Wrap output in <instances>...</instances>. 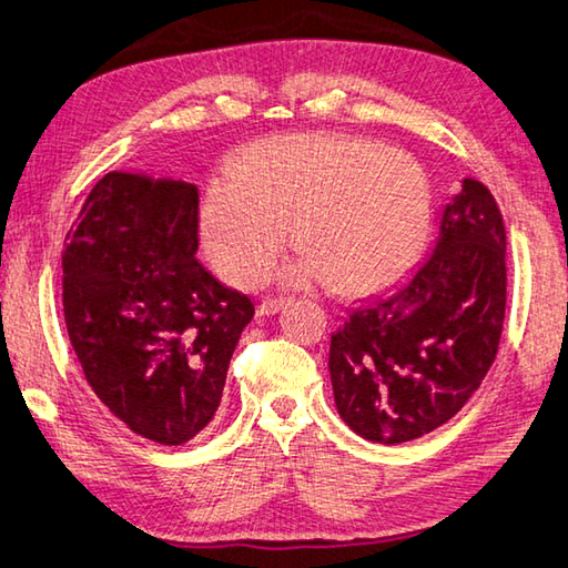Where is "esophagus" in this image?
I'll list each match as a JSON object with an SVG mask.
<instances>
[{
    "label": "esophagus",
    "mask_w": 568,
    "mask_h": 568,
    "mask_svg": "<svg viewBox=\"0 0 568 568\" xmlns=\"http://www.w3.org/2000/svg\"><path fill=\"white\" fill-rule=\"evenodd\" d=\"M283 305H285V301H281V297H267V301H263L261 305H257V317L275 315Z\"/></svg>",
    "instance_id": "34e87169"
}]
</instances>
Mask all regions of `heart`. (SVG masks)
I'll use <instances>...</instances> for the list:
<instances>
[{
    "mask_svg": "<svg viewBox=\"0 0 568 568\" xmlns=\"http://www.w3.org/2000/svg\"><path fill=\"white\" fill-rule=\"evenodd\" d=\"M303 253L283 281H329L343 295L397 283L425 248L429 185L407 151L347 133L257 141L201 201L211 263L239 287L263 283L287 245Z\"/></svg>",
    "mask_w": 568,
    "mask_h": 568,
    "instance_id": "b5f03b06",
    "label": "heart"
}]
</instances>
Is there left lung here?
<instances>
[{
  "label": "left lung",
  "instance_id": "obj_1",
  "mask_svg": "<svg viewBox=\"0 0 568 568\" xmlns=\"http://www.w3.org/2000/svg\"><path fill=\"white\" fill-rule=\"evenodd\" d=\"M437 241L395 293L365 301L329 337V379L345 425L379 445L437 429L497 357L507 307V233L489 189L464 179Z\"/></svg>",
  "mask_w": 568,
  "mask_h": 568
}]
</instances>
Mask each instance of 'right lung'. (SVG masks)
Listing matches in <instances>:
<instances>
[{
  "instance_id": "right-lung-1",
  "label": "right lung",
  "mask_w": 568,
  "mask_h": 568,
  "mask_svg": "<svg viewBox=\"0 0 568 568\" xmlns=\"http://www.w3.org/2000/svg\"><path fill=\"white\" fill-rule=\"evenodd\" d=\"M199 189L111 171L67 233L64 320L97 397L131 432L183 445L213 419L255 307L199 263Z\"/></svg>"
}]
</instances>
